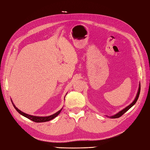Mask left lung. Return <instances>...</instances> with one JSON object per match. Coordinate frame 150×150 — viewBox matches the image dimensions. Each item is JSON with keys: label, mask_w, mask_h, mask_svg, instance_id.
<instances>
[{"label": "left lung", "mask_w": 150, "mask_h": 150, "mask_svg": "<svg viewBox=\"0 0 150 150\" xmlns=\"http://www.w3.org/2000/svg\"><path fill=\"white\" fill-rule=\"evenodd\" d=\"M140 91V83H139V88H138V91H137V95H136L135 98V100H134L133 101L132 103H130V104H129V105H128V106H127L126 108H125L124 109L121 110L120 111H119L118 112H117V113L115 114V115L110 116V117H109V116H107V115H106V117H109V118H117L120 117L122 115H124V114L125 113V112H126V111H127L128 110H129V109L131 108V107H133L134 105L135 104V103L137 102V100H138L139 97Z\"/></svg>", "instance_id": "obj_1"}]
</instances>
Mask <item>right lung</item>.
<instances>
[{
  "instance_id": "right-lung-1",
  "label": "right lung",
  "mask_w": 150,
  "mask_h": 150,
  "mask_svg": "<svg viewBox=\"0 0 150 150\" xmlns=\"http://www.w3.org/2000/svg\"><path fill=\"white\" fill-rule=\"evenodd\" d=\"M11 101L12 104H13V105L14 107V108L17 110V111L19 112V114H21V115L24 116V117L28 118V119H30V120H31L33 122H38H38H48V121H50L51 120H52V119H54V118H56L57 116L60 113L61 111H62V109H63V108H62L59 110V111H58L57 112H56V113H54V114L50 116H48V117H37V116L30 115H28V114H26V113H25V112H24L23 111H21V110H19L17 108H16V106L15 105V104L13 102V101H12L11 100Z\"/></svg>"
}]
</instances>
